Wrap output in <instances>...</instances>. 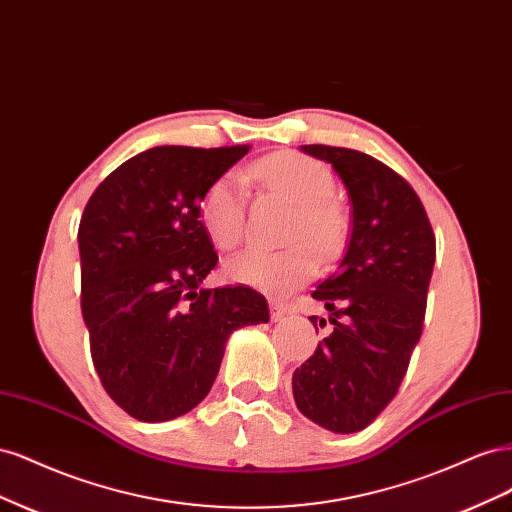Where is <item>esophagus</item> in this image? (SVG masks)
<instances>
[{"instance_id": "1", "label": "esophagus", "mask_w": 512, "mask_h": 512, "mask_svg": "<svg viewBox=\"0 0 512 512\" xmlns=\"http://www.w3.org/2000/svg\"><path fill=\"white\" fill-rule=\"evenodd\" d=\"M269 309H271V320L273 322H280V320H284L288 316V307L284 303H280V301H271Z\"/></svg>"}]
</instances>
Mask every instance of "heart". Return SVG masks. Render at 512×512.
Instances as JSON below:
<instances>
[{"instance_id":"b5f03b06","label":"heart","mask_w":512,"mask_h":512,"mask_svg":"<svg viewBox=\"0 0 512 512\" xmlns=\"http://www.w3.org/2000/svg\"><path fill=\"white\" fill-rule=\"evenodd\" d=\"M252 173L297 205L286 237L294 245L282 252L252 245L228 258L224 273L237 284L284 294L307 282L316 269L314 254L303 242L312 245L318 256H329L344 239L346 218L333 198L337 183L322 162L292 151L256 162ZM245 203L247 181L239 170L222 175L203 196L200 218L211 241L222 250L235 247L245 235Z\"/></svg>"}]
</instances>
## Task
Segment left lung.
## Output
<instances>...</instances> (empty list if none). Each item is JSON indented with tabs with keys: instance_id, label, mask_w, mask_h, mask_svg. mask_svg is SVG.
Listing matches in <instances>:
<instances>
[{
	"instance_id": "1",
	"label": "left lung",
	"mask_w": 512,
	"mask_h": 512,
	"mask_svg": "<svg viewBox=\"0 0 512 512\" xmlns=\"http://www.w3.org/2000/svg\"><path fill=\"white\" fill-rule=\"evenodd\" d=\"M342 177L352 232L337 271L312 297L329 312V335L294 371L297 408L333 433L376 421L404 380L423 333L436 237L421 198L393 168L367 153L303 145ZM314 322L318 316H309ZM318 333V329H316Z\"/></svg>"
}]
</instances>
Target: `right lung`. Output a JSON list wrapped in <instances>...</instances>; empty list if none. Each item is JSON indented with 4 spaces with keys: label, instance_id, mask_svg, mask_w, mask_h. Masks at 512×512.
<instances>
[{
    "label": "right lung",
    "instance_id": "right-lung-1",
    "mask_svg": "<svg viewBox=\"0 0 512 512\" xmlns=\"http://www.w3.org/2000/svg\"><path fill=\"white\" fill-rule=\"evenodd\" d=\"M250 145H164L123 162L91 194L79 224L81 309L104 391L136 421L196 408L232 331L269 322L250 286L203 288L218 254L200 203Z\"/></svg>",
    "mask_w": 512,
    "mask_h": 512
}]
</instances>
